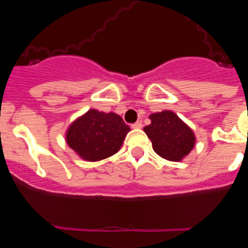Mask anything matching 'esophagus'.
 Returning <instances> with one entry per match:
<instances>
[{
    "label": "esophagus",
    "instance_id": "34e87169",
    "mask_svg": "<svg viewBox=\"0 0 248 248\" xmlns=\"http://www.w3.org/2000/svg\"><path fill=\"white\" fill-rule=\"evenodd\" d=\"M141 126H143V124H141L140 122H137V123H134V124H131V128L133 129H140Z\"/></svg>",
    "mask_w": 248,
    "mask_h": 248
}]
</instances>
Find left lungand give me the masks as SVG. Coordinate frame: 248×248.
<instances>
[{"instance_id": "1", "label": "left lung", "mask_w": 248, "mask_h": 248, "mask_svg": "<svg viewBox=\"0 0 248 248\" xmlns=\"http://www.w3.org/2000/svg\"><path fill=\"white\" fill-rule=\"evenodd\" d=\"M151 124L144 128L157 155L170 161H180L195 146L194 131L174 111L151 114Z\"/></svg>"}]
</instances>
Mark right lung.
Listing matches in <instances>:
<instances>
[{
	"mask_svg": "<svg viewBox=\"0 0 248 248\" xmlns=\"http://www.w3.org/2000/svg\"><path fill=\"white\" fill-rule=\"evenodd\" d=\"M128 131L130 128L118 114L91 109L72 123L65 140L82 159L99 161L119 150Z\"/></svg>",
	"mask_w": 248,
	"mask_h": 248,
	"instance_id": "1",
	"label": "right lung"
}]
</instances>
